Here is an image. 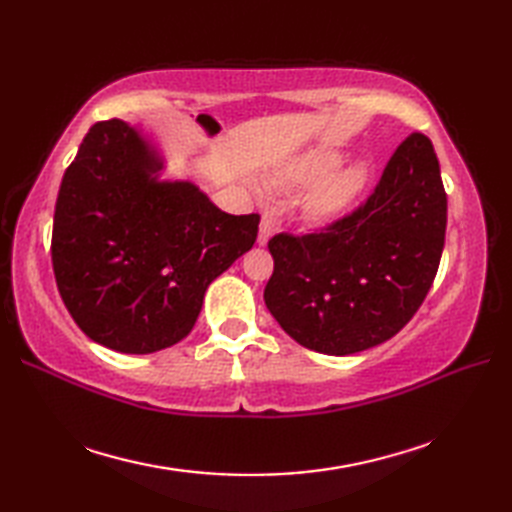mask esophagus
<instances>
[{
	"mask_svg": "<svg viewBox=\"0 0 512 512\" xmlns=\"http://www.w3.org/2000/svg\"><path fill=\"white\" fill-rule=\"evenodd\" d=\"M275 235V222H273V217H268V215H264L262 217V224H259V235H257V244L259 246H266L268 244V239Z\"/></svg>",
	"mask_w": 512,
	"mask_h": 512,
	"instance_id": "obj_1",
	"label": "esophagus"
}]
</instances>
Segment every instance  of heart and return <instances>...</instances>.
<instances>
[{"label":"heart","instance_id":"heart-1","mask_svg":"<svg viewBox=\"0 0 512 512\" xmlns=\"http://www.w3.org/2000/svg\"><path fill=\"white\" fill-rule=\"evenodd\" d=\"M341 165L339 149L317 147L281 165L273 180L286 189H308L301 200L303 217L312 224H330L352 209L369 182L365 165Z\"/></svg>","mask_w":512,"mask_h":512}]
</instances>
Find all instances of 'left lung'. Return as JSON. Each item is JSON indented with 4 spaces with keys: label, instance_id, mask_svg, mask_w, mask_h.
I'll use <instances>...</instances> for the list:
<instances>
[{
    "label": "left lung",
    "instance_id": "left-lung-1",
    "mask_svg": "<svg viewBox=\"0 0 512 512\" xmlns=\"http://www.w3.org/2000/svg\"><path fill=\"white\" fill-rule=\"evenodd\" d=\"M447 193L438 156L411 134L374 193L319 233H279L266 308L299 345L347 356L385 343L411 321L436 279Z\"/></svg>",
    "mask_w": 512,
    "mask_h": 512
}]
</instances>
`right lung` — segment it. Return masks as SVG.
I'll return each instance as SVG.
<instances>
[{
	"mask_svg": "<svg viewBox=\"0 0 512 512\" xmlns=\"http://www.w3.org/2000/svg\"><path fill=\"white\" fill-rule=\"evenodd\" d=\"M165 160L136 127H90L65 169L52 268L76 325L99 345L151 354L187 336L215 277L253 248L259 215H231L193 182L160 180Z\"/></svg>",
	"mask_w": 512,
	"mask_h": 512,
	"instance_id": "add662e5",
	"label": "right lung"
}]
</instances>
